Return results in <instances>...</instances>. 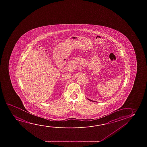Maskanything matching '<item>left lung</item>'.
Segmentation results:
<instances>
[{
    "instance_id": "left-lung-1",
    "label": "left lung",
    "mask_w": 147,
    "mask_h": 147,
    "mask_svg": "<svg viewBox=\"0 0 147 147\" xmlns=\"http://www.w3.org/2000/svg\"><path fill=\"white\" fill-rule=\"evenodd\" d=\"M87 99H88L89 100H90V101H92V100H90V99H88V98H87ZM94 102H95V101H94Z\"/></svg>"
}]
</instances>
